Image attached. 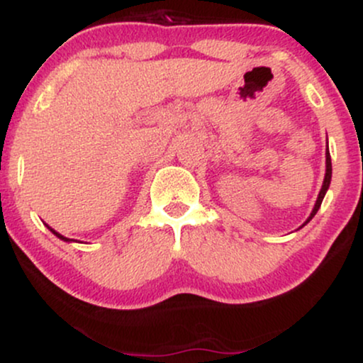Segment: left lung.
<instances>
[{
  "instance_id": "left-lung-1",
  "label": "left lung",
  "mask_w": 363,
  "mask_h": 363,
  "mask_svg": "<svg viewBox=\"0 0 363 363\" xmlns=\"http://www.w3.org/2000/svg\"><path fill=\"white\" fill-rule=\"evenodd\" d=\"M331 174H333V167H331V155H329V150L326 148V174H324L323 187H320V191H319V196H318V199H315V205H314V208H312V211H311L309 218H307L306 222L302 223V227H306V225L309 223L312 218H314V215L318 213V210H319V208H320V203H323L324 196H326L328 189H329V184H331ZM302 227H298V228H302Z\"/></svg>"
}]
</instances>
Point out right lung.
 Segmentation results:
<instances>
[{"instance_id": "add662e5", "label": "right lung", "mask_w": 363, "mask_h": 363, "mask_svg": "<svg viewBox=\"0 0 363 363\" xmlns=\"http://www.w3.org/2000/svg\"><path fill=\"white\" fill-rule=\"evenodd\" d=\"M48 228H49V230H51V232H52V234H54V235H56V237H57V239L65 240V242H74V240H73V239H68V237L61 235V234H60V232H56V230H54V228H51V227H49V225H48Z\"/></svg>"}]
</instances>
